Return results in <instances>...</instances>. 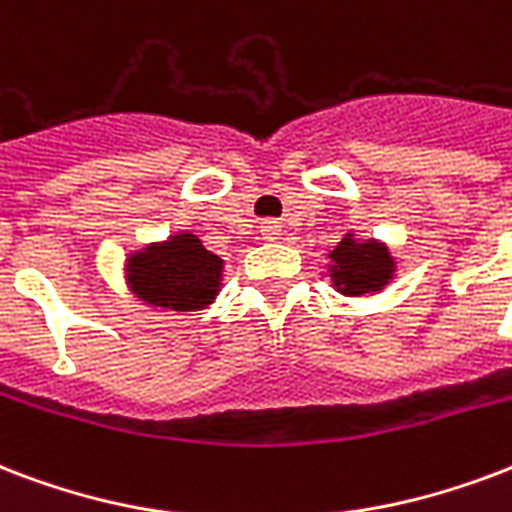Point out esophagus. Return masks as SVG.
<instances>
[{"instance_id":"esophagus-1","label":"esophagus","mask_w":512,"mask_h":512,"mask_svg":"<svg viewBox=\"0 0 512 512\" xmlns=\"http://www.w3.org/2000/svg\"><path fill=\"white\" fill-rule=\"evenodd\" d=\"M260 236L265 241H276L282 236V222L279 220H263L260 222Z\"/></svg>"}]
</instances>
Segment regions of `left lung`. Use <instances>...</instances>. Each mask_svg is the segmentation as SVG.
Wrapping results in <instances>:
<instances>
[{"label": "left lung", "instance_id": "1", "mask_svg": "<svg viewBox=\"0 0 512 512\" xmlns=\"http://www.w3.org/2000/svg\"><path fill=\"white\" fill-rule=\"evenodd\" d=\"M330 279L333 287L346 298H362L381 292L395 276V257L389 247L376 239H354L346 233L341 244L330 252Z\"/></svg>", "mask_w": 512, "mask_h": 512}]
</instances>
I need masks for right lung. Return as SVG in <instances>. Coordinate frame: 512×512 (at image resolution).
Wrapping results in <instances>:
<instances>
[{
  "label": "right lung",
  "mask_w": 512,
  "mask_h": 512,
  "mask_svg": "<svg viewBox=\"0 0 512 512\" xmlns=\"http://www.w3.org/2000/svg\"><path fill=\"white\" fill-rule=\"evenodd\" d=\"M126 282L152 308L201 311L220 292L222 260L193 233H174L128 257Z\"/></svg>",
  "instance_id": "1"
}]
</instances>
